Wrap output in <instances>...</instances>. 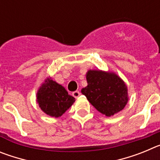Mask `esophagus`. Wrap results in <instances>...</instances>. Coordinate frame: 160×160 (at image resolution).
<instances>
[{
  "instance_id": "obj_1",
  "label": "esophagus",
  "mask_w": 160,
  "mask_h": 160,
  "mask_svg": "<svg viewBox=\"0 0 160 160\" xmlns=\"http://www.w3.org/2000/svg\"><path fill=\"white\" fill-rule=\"evenodd\" d=\"M80 94H81V93L79 92V91H74V92H73L72 95L75 98H78L80 96Z\"/></svg>"
}]
</instances>
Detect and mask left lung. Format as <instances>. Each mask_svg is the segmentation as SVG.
<instances>
[{"instance_id": "obj_1", "label": "left lung", "mask_w": 160, "mask_h": 160, "mask_svg": "<svg viewBox=\"0 0 160 160\" xmlns=\"http://www.w3.org/2000/svg\"><path fill=\"white\" fill-rule=\"evenodd\" d=\"M88 85L82 89L97 111L110 117L119 112L128 102V87L116 73L102 70H88Z\"/></svg>"}]
</instances>
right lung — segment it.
Segmentation results:
<instances>
[{"instance_id": "1", "label": "right lung", "mask_w": 160, "mask_h": 160, "mask_svg": "<svg viewBox=\"0 0 160 160\" xmlns=\"http://www.w3.org/2000/svg\"><path fill=\"white\" fill-rule=\"evenodd\" d=\"M37 102L42 111L51 117L58 118L70 108L75 98L51 78H46L38 89Z\"/></svg>"}]
</instances>
